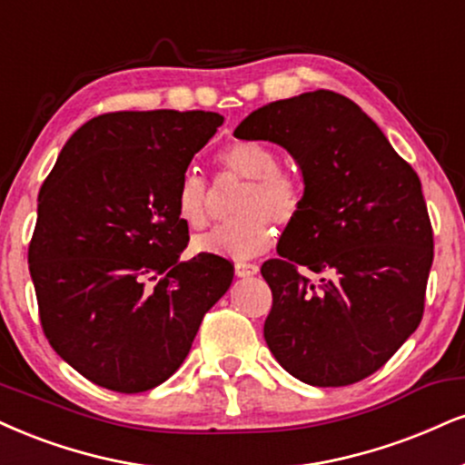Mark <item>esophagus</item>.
<instances>
[{
	"label": "esophagus",
	"mask_w": 465,
	"mask_h": 465,
	"mask_svg": "<svg viewBox=\"0 0 465 465\" xmlns=\"http://www.w3.org/2000/svg\"><path fill=\"white\" fill-rule=\"evenodd\" d=\"M257 264H253V262H236V275L238 277H253L257 275Z\"/></svg>",
	"instance_id": "esophagus-1"
}]
</instances>
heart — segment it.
I'll return each instance as SVG.
<instances>
[{"label": "heart", "mask_w": 465, "mask_h": 465, "mask_svg": "<svg viewBox=\"0 0 465 465\" xmlns=\"http://www.w3.org/2000/svg\"><path fill=\"white\" fill-rule=\"evenodd\" d=\"M218 166L229 177L247 182L233 201V221L199 238L194 249L203 253L247 260L275 242L279 227L292 225L305 205L303 182L292 173L279 169L277 153L255 141L232 143L218 153ZM175 210L183 225L201 232L214 216V193L199 173L179 179Z\"/></svg>", "instance_id": "heart-1"}]
</instances>
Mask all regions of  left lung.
Returning <instances> with one entry per match:
<instances>
[{"label": "left lung", "instance_id": "obj_1", "mask_svg": "<svg viewBox=\"0 0 465 465\" xmlns=\"http://www.w3.org/2000/svg\"><path fill=\"white\" fill-rule=\"evenodd\" d=\"M299 162L301 216L262 264L271 353L292 377L340 388L377 372L416 331L433 264V227L416 171L360 105L333 91L266 104L236 127ZM299 267L322 275L312 282Z\"/></svg>", "mask_w": 465, "mask_h": 465}]
</instances>
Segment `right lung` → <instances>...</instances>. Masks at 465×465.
<instances>
[{
	"mask_svg": "<svg viewBox=\"0 0 465 465\" xmlns=\"http://www.w3.org/2000/svg\"><path fill=\"white\" fill-rule=\"evenodd\" d=\"M223 125L203 110L108 112L77 130L38 193L27 249L45 338L88 381L121 394L164 383L186 360L233 264L179 262L175 193Z\"/></svg>",
	"mask_w": 465,
	"mask_h": 465,
	"instance_id": "add662e5",
	"label": "right lung"
}]
</instances>
